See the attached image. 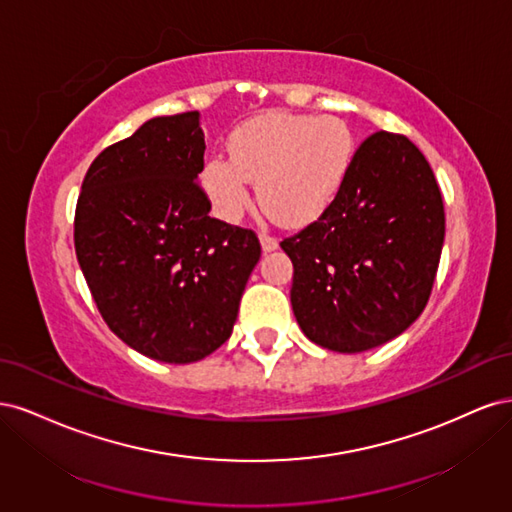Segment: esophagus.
I'll return each instance as SVG.
<instances>
[{"label":"esophagus","mask_w":512,"mask_h":512,"mask_svg":"<svg viewBox=\"0 0 512 512\" xmlns=\"http://www.w3.org/2000/svg\"><path fill=\"white\" fill-rule=\"evenodd\" d=\"M260 243H262V250H265V252H273V250H277V245H280V241H277L271 235H267V232H262V235H260Z\"/></svg>","instance_id":"1"}]
</instances>
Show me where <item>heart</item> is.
I'll list each match as a JSON object with an SVG mask.
<instances>
[{
  "label": "heart",
  "mask_w": 512,
  "mask_h": 512,
  "mask_svg": "<svg viewBox=\"0 0 512 512\" xmlns=\"http://www.w3.org/2000/svg\"><path fill=\"white\" fill-rule=\"evenodd\" d=\"M356 156V138L342 117L271 111L243 121L228 138V157L213 156L200 183L215 213L239 222L252 207L250 181L277 220H318L342 192Z\"/></svg>",
  "instance_id": "obj_1"
}]
</instances>
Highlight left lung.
<instances>
[{
    "instance_id": "obj_1",
    "label": "left lung",
    "mask_w": 512,
    "mask_h": 512,
    "mask_svg": "<svg viewBox=\"0 0 512 512\" xmlns=\"http://www.w3.org/2000/svg\"><path fill=\"white\" fill-rule=\"evenodd\" d=\"M444 243V205L429 162L404 134L356 149L342 192L316 222L284 239L292 312L314 344L363 352L421 316Z\"/></svg>"
}]
</instances>
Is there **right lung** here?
<instances>
[{"label": "right lung", "instance_id": "1", "mask_svg": "<svg viewBox=\"0 0 512 512\" xmlns=\"http://www.w3.org/2000/svg\"><path fill=\"white\" fill-rule=\"evenodd\" d=\"M203 166L198 111L153 117L91 162L76 203V258L104 322L162 363L226 342L260 258L254 230L209 218Z\"/></svg>", "mask_w": 512, "mask_h": 512}]
</instances>
